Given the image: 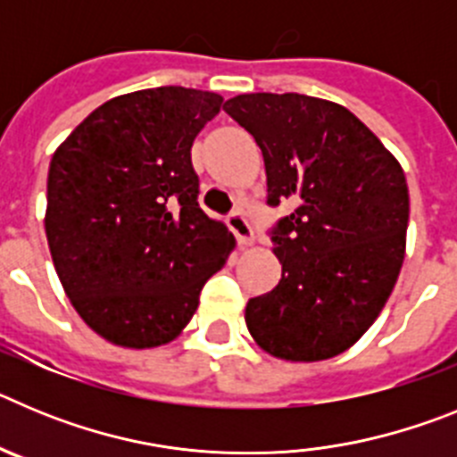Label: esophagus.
<instances>
[{"label":"esophagus","mask_w":457,"mask_h":457,"mask_svg":"<svg viewBox=\"0 0 457 457\" xmlns=\"http://www.w3.org/2000/svg\"><path fill=\"white\" fill-rule=\"evenodd\" d=\"M228 228L236 233L237 242H240V247H249V245L253 242L252 224H249V220L242 215L240 210H236V212H231V215H228Z\"/></svg>","instance_id":"esophagus-1"}]
</instances>
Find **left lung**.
I'll list each match as a JSON object with an SVG mask.
<instances>
[{
  "instance_id": "left-lung-1",
  "label": "left lung",
  "mask_w": 457,
  "mask_h": 457,
  "mask_svg": "<svg viewBox=\"0 0 457 457\" xmlns=\"http://www.w3.org/2000/svg\"><path fill=\"white\" fill-rule=\"evenodd\" d=\"M224 112L263 151L281 278L247 302L253 341L286 361L345 353L385 309L405 258L403 167L343 104L302 93H242Z\"/></svg>"
}]
</instances>
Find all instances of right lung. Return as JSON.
Listing matches in <instances>:
<instances>
[{
	"label": "right lung",
	"instance_id": "right-lung-1",
	"mask_svg": "<svg viewBox=\"0 0 457 457\" xmlns=\"http://www.w3.org/2000/svg\"><path fill=\"white\" fill-rule=\"evenodd\" d=\"M224 98L157 87L107 100L56 148L46 236L68 300L120 348H157L192 320L236 247L201 210L192 144Z\"/></svg>",
	"mask_w": 457,
	"mask_h": 457
}]
</instances>
